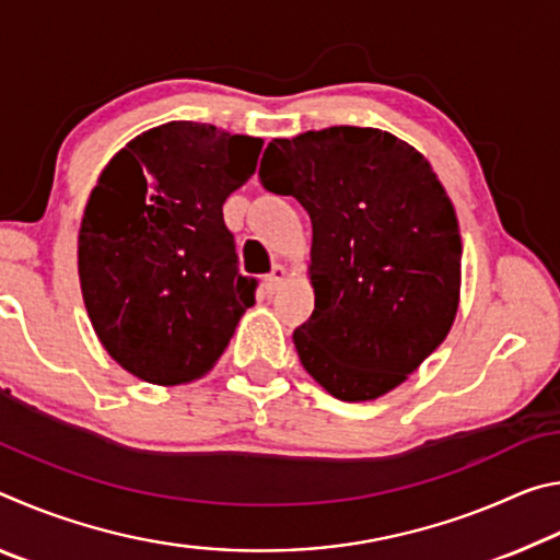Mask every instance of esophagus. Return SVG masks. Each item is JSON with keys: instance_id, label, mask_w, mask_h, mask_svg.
<instances>
[{"instance_id": "34e87169", "label": "esophagus", "mask_w": 560, "mask_h": 560, "mask_svg": "<svg viewBox=\"0 0 560 560\" xmlns=\"http://www.w3.org/2000/svg\"><path fill=\"white\" fill-rule=\"evenodd\" d=\"M283 281H287V269H283L281 264H273L271 273H267V279H264V287H267L269 293H277Z\"/></svg>"}]
</instances>
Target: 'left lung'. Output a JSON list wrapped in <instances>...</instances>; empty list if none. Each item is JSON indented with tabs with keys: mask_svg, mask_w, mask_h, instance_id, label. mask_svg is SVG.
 <instances>
[{
	"mask_svg": "<svg viewBox=\"0 0 560 560\" xmlns=\"http://www.w3.org/2000/svg\"><path fill=\"white\" fill-rule=\"evenodd\" d=\"M259 177L296 197L314 230L301 365L343 402L395 390L459 311V222L438 173L393 132L334 126L273 138Z\"/></svg>",
	"mask_w": 560,
	"mask_h": 560,
	"instance_id": "obj_1",
	"label": "left lung"
}]
</instances>
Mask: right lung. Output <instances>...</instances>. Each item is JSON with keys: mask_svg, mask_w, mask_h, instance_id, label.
I'll return each instance as SVG.
<instances>
[{"mask_svg": "<svg viewBox=\"0 0 560 560\" xmlns=\"http://www.w3.org/2000/svg\"><path fill=\"white\" fill-rule=\"evenodd\" d=\"M264 140L170 120L103 167L79 230V279L108 355L153 385L205 377L230 346L254 279L236 271L222 205Z\"/></svg>", "mask_w": 560, "mask_h": 560, "instance_id": "obj_1", "label": "right lung"}]
</instances>
